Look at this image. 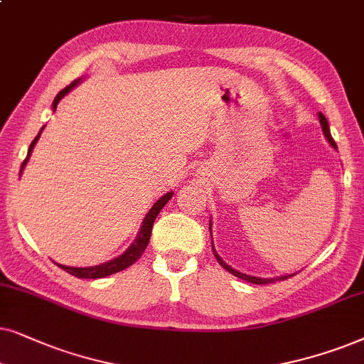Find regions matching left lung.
Returning <instances> with one entry per match:
<instances>
[{"label":"left lung","instance_id":"obj_1","mask_svg":"<svg viewBox=\"0 0 364 364\" xmlns=\"http://www.w3.org/2000/svg\"><path fill=\"white\" fill-rule=\"evenodd\" d=\"M319 123H321V128H323V133H324V136H326V139H328V143L331 144V146L334 148V149H338V146H336V143H334V139H333V136H331V133H329V126H328V121H326V118H324V116L319 113ZM210 231H211V223H210ZM211 245H213V236H211ZM213 253H215V256H216V259H218V263H220L223 268H225L226 271H230L231 274H235L236 278H241V279H245V281H248V283H255V284H266V283H274V281H278V279H288V278H291L293 274H287V276H279V278H256V276H250V274H245V273H240V271H236V269H232L231 266H228L225 261H223L220 256H218V253L215 251V246H213Z\"/></svg>","mask_w":364,"mask_h":364}]
</instances>
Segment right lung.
I'll list each match as a JSON object with an SVG mask.
<instances>
[{
    "mask_svg": "<svg viewBox=\"0 0 364 364\" xmlns=\"http://www.w3.org/2000/svg\"><path fill=\"white\" fill-rule=\"evenodd\" d=\"M81 80H83V77H80V80H75L71 85H68L65 90H61L60 93L56 95L55 101H53V109H56V106H58V103H60V100L63 98V96H65L66 93H70V91H71L73 88H75V86H76L77 83H80ZM43 128H45V126H43ZM43 128L40 129V133H38V136H36L35 139H33V143L30 144V149H28V156H26V159H24V161H23V164H21V171H23L24 164H26L28 159H30L31 151H33V148H35L36 141H38V139H40V136H41ZM19 174H21V173H19ZM171 196H173V193L169 191V193H166V195H164V196L159 198V200H158L156 203H154L151 210L148 211V215L144 216V220H143V223H141V228H139V231H138L136 240L133 241L132 246H129V248L126 250L123 255L116 256V258L106 261V263H103V264L90 266V268H76V266H75V268H73V266H65V264H58V266H60L61 269H65L66 273L76 276V278H86V279L105 278V276L114 274V273H118V271H123V269H126V268H129V266H132V264L134 263V261H138V258H141V255L144 253V250H146V246H148V243H149V238H151L153 223H154V220H156V216L159 215V211L163 210V206L166 205V203H168L169 200H171Z\"/></svg>",
    "mask_w": 364,
    "mask_h": 364,
    "instance_id": "add662e5",
    "label": "right lung"
}]
</instances>
